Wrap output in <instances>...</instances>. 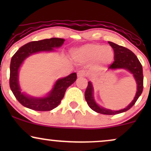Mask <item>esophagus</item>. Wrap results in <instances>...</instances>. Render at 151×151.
<instances>
[{
	"instance_id": "esophagus-1",
	"label": "esophagus",
	"mask_w": 151,
	"mask_h": 151,
	"mask_svg": "<svg viewBox=\"0 0 151 151\" xmlns=\"http://www.w3.org/2000/svg\"><path fill=\"white\" fill-rule=\"evenodd\" d=\"M86 73L84 70H79L77 72V77H85Z\"/></svg>"
}]
</instances>
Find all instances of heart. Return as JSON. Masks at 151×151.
I'll list each match as a JSON object with an SVG mask.
<instances>
[{
    "label": "heart",
    "instance_id": "heart-1",
    "mask_svg": "<svg viewBox=\"0 0 151 151\" xmlns=\"http://www.w3.org/2000/svg\"><path fill=\"white\" fill-rule=\"evenodd\" d=\"M76 60L82 63H91L97 70H103L112 63L114 52L111 47L98 43H89L79 47L74 51Z\"/></svg>",
    "mask_w": 151,
    "mask_h": 151
}]
</instances>
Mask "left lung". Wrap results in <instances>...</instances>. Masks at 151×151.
Masks as SVG:
<instances>
[{
    "label": "left lung",
    "mask_w": 151,
    "mask_h": 151,
    "mask_svg": "<svg viewBox=\"0 0 151 151\" xmlns=\"http://www.w3.org/2000/svg\"><path fill=\"white\" fill-rule=\"evenodd\" d=\"M114 51V60L115 61L109 67V70H116L123 69L129 71L134 77L137 84V91L133 101L129 104L126 108L121 110H111V109L104 108L96 103L93 96V86L91 81L88 82V86L85 91V99L89 106L94 111L99 114H106V115H115L125 112L130 109L135 104L137 99L141 96L143 89V67L141 62L131 50L115 44L112 42H109Z\"/></svg>",
    "instance_id": "8db88e82"
}]
</instances>
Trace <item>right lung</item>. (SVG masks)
<instances>
[{
	"label": "right lung",
	"instance_id": "obj_1",
	"mask_svg": "<svg viewBox=\"0 0 151 151\" xmlns=\"http://www.w3.org/2000/svg\"><path fill=\"white\" fill-rule=\"evenodd\" d=\"M65 41L64 39L57 37L32 41L22 46L13 56L10 66V87L15 98L22 106L40 111L52 110L60 104L67 88L76 81V72L58 79L46 96L40 97L32 96L24 93L19 84V71L25 59L41 52L55 51L54 49L60 47Z\"/></svg>",
	"mask_w": 151,
	"mask_h": 151
}]
</instances>
